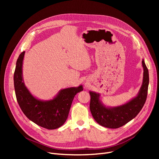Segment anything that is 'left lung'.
<instances>
[{"mask_svg":"<svg viewBox=\"0 0 159 159\" xmlns=\"http://www.w3.org/2000/svg\"><path fill=\"white\" fill-rule=\"evenodd\" d=\"M144 77L138 95L122 106L106 107L99 100V94L89 91L91 96L89 108L93 117L102 126L108 128H119L134 119L143 107L147 98L149 84V72L144 60Z\"/></svg>","mask_w":159,"mask_h":159,"instance_id":"left-lung-1","label":"left lung"}]
</instances>
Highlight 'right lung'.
I'll return each mask as SVG.
<instances>
[{
  "instance_id": "add662e5",
  "label": "right lung",
  "mask_w": 159,
  "mask_h": 159,
  "mask_svg": "<svg viewBox=\"0 0 159 159\" xmlns=\"http://www.w3.org/2000/svg\"><path fill=\"white\" fill-rule=\"evenodd\" d=\"M25 52H22L16 63L14 72V87L16 101L27 117L39 126L48 129L62 126L70 112L72 101L82 86L62 89L53 100L42 101L32 96L22 81V66Z\"/></svg>"
}]
</instances>
